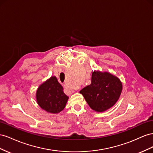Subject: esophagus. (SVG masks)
Listing matches in <instances>:
<instances>
[{
	"label": "esophagus",
	"instance_id": "1",
	"mask_svg": "<svg viewBox=\"0 0 153 153\" xmlns=\"http://www.w3.org/2000/svg\"><path fill=\"white\" fill-rule=\"evenodd\" d=\"M63 86H64V88L66 89V90H68V91H71V88H70V87L68 86V85H67V84H64V85H63Z\"/></svg>",
	"mask_w": 153,
	"mask_h": 153
}]
</instances>
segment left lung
<instances>
[{
    "label": "left lung",
    "instance_id": "left-lung-1",
    "mask_svg": "<svg viewBox=\"0 0 153 153\" xmlns=\"http://www.w3.org/2000/svg\"><path fill=\"white\" fill-rule=\"evenodd\" d=\"M123 90V84L117 77L108 72L94 71L91 84L79 92L93 110L106 111L115 104Z\"/></svg>",
    "mask_w": 153,
    "mask_h": 153
}]
</instances>
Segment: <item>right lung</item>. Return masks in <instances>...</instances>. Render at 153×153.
Returning <instances> with one entry per match:
<instances>
[{
    "label": "right lung",
    "mask_w": 153,
    "mask_h": 153,
    "mask_svg": "<svg viewBox=\"0 0 153 153\" xmlns=\"http://www.w3.org/2000/svg\"><path fill=\"white\" fill-rule=\"evenodd\" d=\"M36 98L41 108L48 113H58L65 108L68 97L55 76L51 77L38 87Z\"/></svg>",
    "instance_id": "1"
}]
</instances>
